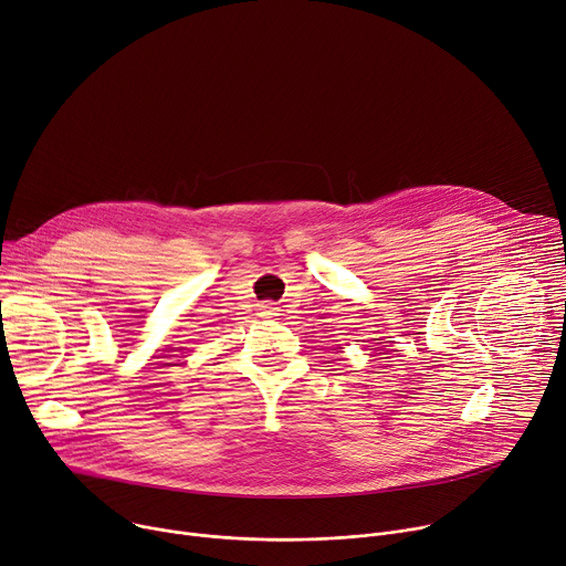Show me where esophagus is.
<instances>
[{"instance_id":"obj_1","label":"esophagus","mask_w":566,"mask_h":566,"mask_svg":"<svg viewBox=\"0 0 566 566\" xmlns=\"http://www.w3.org/2000/svg\"><path fill=\"white\" fill-rule=\"evenodd\" d=\"M262 316H266V318H275V316H280V310H277L275 304L266 302V304H262Z\"/></svg>"}]
</instances>
